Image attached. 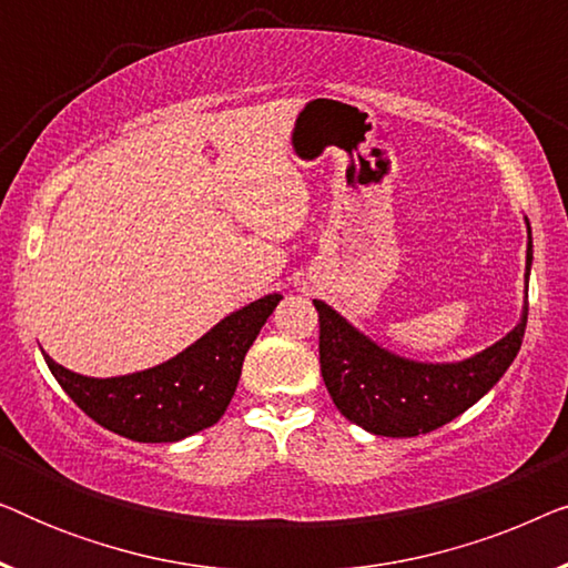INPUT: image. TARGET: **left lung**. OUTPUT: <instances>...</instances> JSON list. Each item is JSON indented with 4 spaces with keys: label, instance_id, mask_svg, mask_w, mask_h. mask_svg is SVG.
<instances>
[{
    "label": "left lung",
    "instance_id": "left-lung-1",
    "mask_svg": "<svg viewBox=\"0 0 568 568\" xmlns=\"http://www.w3.org/2000/svg\"><path fill=\"white\" fill-rule=\"evenodd\" d=\"M532 266L527 224L525 292ZM321 321V372L333 403L348 422L379 437H418L453 422L478 403L509 369L523 346V317L501 341L463 362L429 364L398 356L354 328L331 305L313 300Z\"/></svg>",
    "mask_w": 568,
    "mask_h": 568
}]
</instances>
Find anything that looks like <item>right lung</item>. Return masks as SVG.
<instances>
[{
	"mask_svg": "<svg viewBox=\"0 0 568 568\" xmlns=\"http://www.w3.org/2000/svg\"><path fill=\"white\" fill-rule=\"evenodd\" d=\"M282 294L224 317L173 359L121 377H84L43 352L64 393L108 432L134 442H178L216 424L235 395L247 348Z\"/></svg>",
	"mask_w": 568,
	"mask_h": 568,
	"instance_id": "add662e5",
	"label": "right lung"
}]
</instances>
